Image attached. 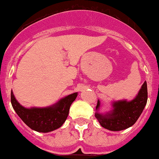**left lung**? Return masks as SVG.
Wrapping results in <instances>:
<instances>
[{"mask_svg":"<svg viewBox=\"0 0 159 159\" xmlns=\"http://www.w3.org/2000/svg\"><path fill=\"white\" fill-rule=\"evenodd\" d=\"M147 102V85L144 82L137 96L131 101L120 100L112 103L113 109L106 115L96 112L95 118L105 129L119 131L131 127L135 123L143 112ZM100 102L98 100L96 111H99Z\"/></svg>","mask_w":159,"mask_h":159,"instance_id":"1","label":"left lung"}]
</instances>
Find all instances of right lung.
I'll return each mask as SVG.
<instances>
[{
	"label": "right lung",
	"instance_id": "right-lung-1",
	"mask_svg": "<svg viewBox=\"0 0 159 159\" xmlns=\"http://www.w3.org/2000/svg\"><path fill=\"white\" fill-rule=\"evenodd\" d=\"M78 93L71 94L60 99L58 102L48 107L25 108L20 104L11 92V103L22 121L32 130L38 132L52 131L64 124L69 109Z\"/></svg>",
	"mask_w": 159,
	"mask_h": 159
}]
</instances>
